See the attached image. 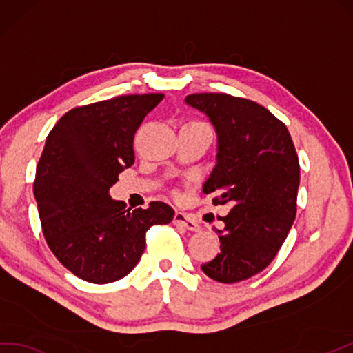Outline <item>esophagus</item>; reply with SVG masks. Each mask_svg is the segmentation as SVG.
<instances>
[{
  "mask_svg": "<svg viewBox=\"0 0 353 353\" xmlns=\"http://www.w3.org/2000/svg\"><path fill=\"white\" fill-rule=\"evenodd\" d=\"M174 223L176 226H181V228H185V230H189V231H198L199 230L198 222L194 221L193 217H190L189 214L181 213V211H178V213H175Z\"/></svg>",
  "mask_w": 353,
  "mask_h": 353,
  "instance_id": "obj_1",
  "label": "esophagus"
}]
</instances>
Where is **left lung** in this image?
Wrapping results in <instances>:
<instances>
[{
    "label": "left lung",
    "mask_w": 353,
    "mask_h": 353,
    "mask_svg": "<svg viewBox=\"0 0 353 353\" xmlns=\"http://www.w3.org/2000/svg\"><path fill=\"white\" fill-rule=\"evenodd\" d=\"M185 103L205 113L217 132V163L203 184L221 217V254L201 269L217 283H240L276 256L296 217L301 168L284 122L268 108L228 93H193Z\"/></svg>",
    "instance_id": "8db88e82"
}]
</instances>
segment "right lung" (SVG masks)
<instances>
[{
	"label": "right lung",
	"instance_id": "obj_1",
	"mask_svg": "<svg viewBox=\"0 0 353 353\" xmlns=\"http://www.w3.org/2000/svg\"><path fill=\"white\" fill-rule=\"evenodd\" d=\"M163 98L122 95L75 107L46 137L33 185L42 232L57 260L88 283L127 276L143 254L146 231L174 219L164 202L131 211L108 194L134 163L137 128Z\"/></svg>",
	"mask_w": 353,
	"mask_h": 353
}]
</instances>
